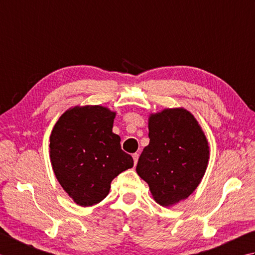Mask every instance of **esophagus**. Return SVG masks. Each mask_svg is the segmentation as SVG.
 <instances>
[{
	"label": "esophagus",
	"mask_w": 255,
	"mask_h": 255,
	"mask_svg": "<svg viewBox=\"0 0 255 255\" xmlns=\"http://www.w3.org/2000/svg\"><path fill=\"white\" fill-rule=\"evenodd\" d=\"M132 156H133V159H134V165H136L137 159H138V154L137 153H134Z\"/></svg>",
	"instance_id": "34e87169"
}]
</instances>
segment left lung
Instances as JSON below:
<instances>
[{
  "label": "left lung",
  "instance_id": "1",
  "mask_svg": "<svg viewBox=\"0 0 255 255\" xmlns=\"http://www.w3.org/2000/svg\"><path fill=\"white\" fill-rule=\"evenodd\" d=\"M149 144L138 158L136 171L162 206L186 199L204 176L209 147L198 122L184 109L153 114L148 122Z\"/></svg>",
  "mask_w": 255,
  "mask_h": 255
}]
</instances>
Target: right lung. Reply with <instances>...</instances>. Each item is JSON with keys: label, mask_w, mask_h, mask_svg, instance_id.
I'll use <instances>...</instances> for the list:
<instances>
[{"label": "right lung", "mask_w": 255, "mask_h": 255, "mask_svg": "<svg viewBox=\"0 0 255 255\" xmlns=\"http://www.w3.org/2000/svg\"><path fill=\"white\" fill-rule=\"evenodd\" d=\"M116 113L100 106L76 107L65 112L50 135V159L62 188L80 206L107 197L111 181L133 167L112 132Z\"/></svg>", "instance_id": "obj_1"}]
</instances>
